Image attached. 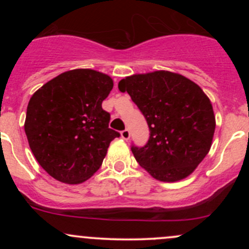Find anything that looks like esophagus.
<instances>
[{"label": "esophagus", "instance_id": "34e87169", "mask_svg": "<svg viewBox=\"0 0 249 249\" xmlns=\"http://www.w3.org/2000/svg\"><path fill=\"white\" fill-rule=\"evenodd\" d=\"M121 136H122V138L124 139V141H128V138H130V131H128V128H125V130H123L121 132Z\"/></svg>", "mask_w": 249, "mask_h": 249}]
</instances>
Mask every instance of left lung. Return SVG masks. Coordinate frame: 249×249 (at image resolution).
Wrapping results in <instances>:
<instances>
[{
	"instance_id": "left-lung-1",
	"label": "left lung",
	"mask_w": 249,
	"mask_h": 249,
	"mask_svg": "<svg viewBox=\"0 0 249 249\" xmlns=\"http://www.w3.org/2000/svg\"><path fill=\"white\" fill-rule=\"evenodd\" d=\"M146 119L150 138L132 146L134 158L154 179H185L212 145L215 116L206 93L179 73L159 70L125 77L118 83Z\"/></svg>"
}]
</instances>
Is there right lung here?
<instances>
[{
	"label": "right lung",
	"instance_id": "right-lung-1",
	"mask_svg": "<svg viewBox=\"0 0 249 249\" xmlns=\"http://www.w3.org/2000/svg\"><path fill=\"white\" fill-rule=\"evenodd\" d=\"M113 88L110 76L91 69L65 71L31 96L24 131L31 152L53 178L81 184L102 166L119 137L108 128L102 103Z\"/></svg>",
	"mask_w": 249,
	"mask_h": 249
}]
</instances>
